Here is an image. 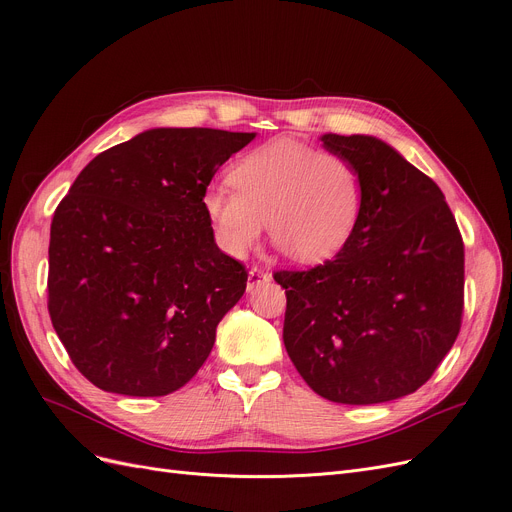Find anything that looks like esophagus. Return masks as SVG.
I'll list each match as a JSON object with an SVG mask.
<instances>
[{"label": "esophagus", "mask_w": 512, "mask_h": 512, "mask_svg": "<svg viewBox=\"0 0 512 512\" xmlns=\"http://www.w3.org/2000/svg\"><path fill=\"white\" fill-rule=\"evenodd\" d=\"M267 280H270V274L263 272L261 267H251L249 280H247V288H249V290H253L255 286H259V284H263V282H267Z\"/></svg>", "instance_id": "esophagus-1"}]
</instances>
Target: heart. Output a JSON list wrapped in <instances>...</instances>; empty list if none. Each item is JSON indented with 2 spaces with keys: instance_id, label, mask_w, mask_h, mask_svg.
<instances>
[{
  "instance_id": "b5f03b06",
  "label": "heart",
  "mask_w": 512,
  "mask_h": 512,
  "mask_svg": "<svg viewBox=\"0 0 512 512\" xmlns=\"http://www.w3.org/2000/svg\"><path fill=\"white\" fill-rule=\"evenodd\" d=\"M228 180L213 186L203 211L218 245L245 257L270 224L274 245L301 263H321L351 240L363 209V180L353 161L278 137L242 155Z\"/></svg>"
}]
</instances>
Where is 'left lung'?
<instances>
[{
	"mask_svg": "<svg viewBox=\"0 0 512 512\" xmlns=\"http://www.w3.org/2000/svg\"><path fill=\"white\" fill-rule=\"evenodd\" d=\"M319 139L359 170L363 209L334 259L274 272L286 288L284 346L319 396L375 405L421 388L459 336L465 245L440 186L390 145Z\"/></svg>",
	"mask_w": 512,
	"mask_h": 512,
	"instance_id": "1",
	"label": "left lung"
}]
</instances>
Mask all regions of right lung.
Here are the masks:
<instances>
[{
  "label": "right lung",
  "mask_w": 512,
  "mask_h": 512,
  "mask_svg": "<svg viewBox=\"0 0 512 512\" xmlns=\"http://www.w3.org/2000/svg\"><path fill=\"white\" fill-rule=\"evenodd\" d=\"M255 132L153 128L99 153L51 220L47 309L74 367L105 390L166 396L209 357L247 288L203 195Z\"/></svg>",
  "instance_id": "right-lung-1"
}]
</instances>
